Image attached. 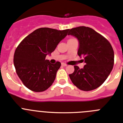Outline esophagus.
Returning a JSON list of instances; mask_svg holds the SVG:
<instances>
[{
    "label": "esophagus",
    "mask_w": 123,
    "mask_h": 123,
    "mask_svg": "<svg viewBox=\"0 0 123 123\" xmlns=\"http://www.w3.org/2000/svg\"><path fill=\"white\" fill-rule=\"evenodd\" d=\"M62 66H67V64L63 62V63H62Z\"/></svg>",
    "instance_id": "esophagus-1"
}]
</instances>
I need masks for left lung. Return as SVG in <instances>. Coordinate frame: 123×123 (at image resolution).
I'll return each instance as SVG.
<instances>
[{
  "label": "left lung",
  "mask_w": 123,
  "mask_h": 123,
  "mask_svg": "<svg viewBox=\"0 0 123 123\" xmlns=\"http://www.w3.org/2000/svg\"><path fill=\"white\" fill-rule=\"evenodd\" d=\"M68 35L79 41L77 54L84 57V68L74 66L70 79L77 88L84 91L94 90L103 84L114 66V50L109 41L94 29L80 26L68 29Z\"/></svg>",
  "instance_id": "1"
}]
</instances>
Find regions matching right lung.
I'll use <instances>...</instances> for the list:
<instances>
[{
	"instance_id": "1",
	"label": "right lung",
	"mask_w": 123,
	"mask_h": 123,
	"mask_svg": "<svg viewBox=\"0 0 123 123\" xmlns=\"http://www.w3.org/2000/svg\"><path fill=\"white\" fill-rule=\"evenodd\" d=\"M68 32V29L39 28L25 37L17 46L14 55L15 71L30 90L44 91L52 84L61 64L57 62L52 64L46 57L55 50Z\"/></svg>"
}]
</instances>
